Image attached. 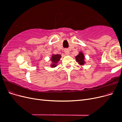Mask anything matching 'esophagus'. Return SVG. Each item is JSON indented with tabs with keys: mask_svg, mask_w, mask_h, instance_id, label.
Segmentation results:
<instances>
[{
	"mask_svg": "<svg viewBox=\"0 0 122 122\" xmlns=\"http://www.w3.org/2000/svg\"><path fill=\"white\" fill-rule=\"evenodd\" d=\"M64 51H65V53L66 54H67V55L69 54V53H70V51H69V50L68 49H65L64 50Z\"/></svg>",
	"mask_w": 122,
	"mask_h": 122,
	"instance_id": "1",
	"label": "esophagus"
}]
</instances>
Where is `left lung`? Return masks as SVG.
<instances>
[{"label":"left lung","mask_w":122,"mask_h":122,"mask_svg":"<svg viewBox=\"0 0 122 122\" xmlns=\"http://www.w3.org/2000/svg\"><path fill=\"white\" fill-rule=\"evenodd\" d=\"M75 59L76 61L78 62V64L80 66H83L86 64V61H85V56L83 53L82 51H79V54L76 56Z\"/></svg>","instance_id":"left-lung-1"}]
</instances>
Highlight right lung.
<instances>
[{
	"label": "right lung",
	"instance_id": "add662e5",
	"mask_svg": "<svg viewBox=\"0 0 122 122\" xmlns=\"http://www.w3.org/2000/svg\"><path fill=\"white\" fill-rule=\"evenodd\" d=\"M61 55L60 54H52L51 55V57L50 58V61H51V63L50 65V67L51 68H55L57 66V64L58 61H60L61 58Z\"/></svg>",
	"mask_w": 122,
	"mask_h": 122
}]
</instances>
